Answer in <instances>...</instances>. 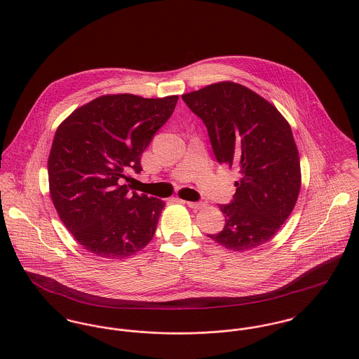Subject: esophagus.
Instances as JSON below:
<instances>
[{"label": "esophagus", "mask_w": 359, "mask_h": 359, "mask_svg": "<svg viewBox=\"0 0 359 359\" xmlns=\"http://www.w3.org/2000/svg\"><path fill=\"white\" fill-rule=\"evenodd\" d=\"M184 203H187L188 207H191L194 210H201V208H203L205 205V202H184Z\"/></svg>", "instance_id": "1"}]
</instances>
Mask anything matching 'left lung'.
I'll return each mask as SVG.
<instances>
[{
    "label": "left lung",
    "instance_id": "8db88e82",
    "mask_svg": "<svg viewBox=\"0 0 359 359\" xmlns=\"http://www.w3.org/2000/svg\"><path fill=\"white\" fill-rule=\"evenodd\" d=\"M182 100L203 120L217 161L239 170L233 199L219 205L225 226L207 236L229 250L256 249L275 236L300 194L292 128L273 104L232 81L184 94Z\"/></svg>",
    "mask_w": 359,
    "mask_h": 359
}]
</instances>
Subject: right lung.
I'll return each instance as SVG.
<instances>
[{
  "label": "right lung",
  "instance_id": "right-lung-1",
  "mask_svg": "<svg viewBox=\"0 0 359 359\" xmlns=\"http://www.w3.org/2000/svg\"><path fill=\"white\" fill-rule=\"evenodd\" d=\"M177 95H103L56 130L48 157L53 205L74 239L95 256H133L154 238L164 202L121 184L172 114Z\"/></svg>",
  "mask_w": 359,
  "mask_h": 359
}]
</instances>
